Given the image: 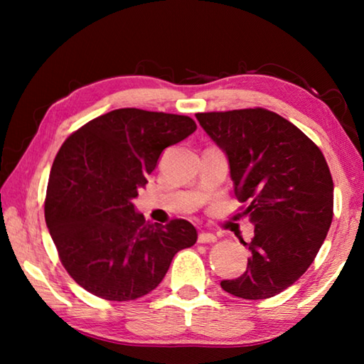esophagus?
<instances>
[{"label":"esophagus","instance_id":"esophagus-1","mask_svg":"<svg viewBox=\"0 0 364 364\" xmlns=\"http://www.w3.org/2000/svg\"><path fill=\"white\" fill-rule=\"evenodd\" d=\"M197 241L200 244H210L217 241V236H215L213 232H199V237H197Z\"/></svg>","mask_w":364,"mask_h":364}]
</instances>
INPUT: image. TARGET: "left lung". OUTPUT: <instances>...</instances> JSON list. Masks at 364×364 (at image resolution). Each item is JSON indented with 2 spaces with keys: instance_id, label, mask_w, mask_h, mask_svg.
Instances as JSON below:
<instances>
[{
  "instance_id": "8db88e82",
  "label": "left lung",
  "mask_w": 364,
  "mask_h": 364,
  "mask_svg": "<svg viewBox=\"0 0 364 364\" xmlns=\"http://www.w3.org/2000/svg\"><path fill=\"white\" fill-rule=\"evenodd\" d=\"M226 154L237 200L254 223L247 269L221 281L247 300L269 299L292 286L315 260L332 223L334 183L313 141L271 110L255 107L196 114Z\"/></svg>"
}]
</instances>
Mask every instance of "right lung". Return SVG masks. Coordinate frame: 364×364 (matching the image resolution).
<instances>
[{
  "mask_svg": "<svg viewBox=\"0 0 364 364\" xmlns=\"http://www.w3.org/2000/svg\"><path fill=\"white\" fill-rule=\"evenodd\" d=\"M196 128L186 115L115 109L60 146L45 218L60 262L85 291L115 301L143 297L160 284L176 252L196 244L189 221L152 225L133 204L165 147Z\"/></svg>",
  "mask_w": 364,
  "mask_h": 364,
  "instance_id": "1",
  "label": "right lung"
}]
</instances>
